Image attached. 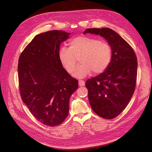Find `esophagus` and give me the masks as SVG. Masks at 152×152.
I'll return each instance as SVG.
<instances>
[{"label":"esophagus","instance_id":"1","mask_svg":"<svg viewBox=\"0 0 152 152\" xmlns=\"http://www.w3.org/2000/svg\"><path fill=\"white\" fill-rule=\"evenodd\" d=\"M79 86L80 87H83V86H85V83L84 80H79Z\"/></svg>","mask_w":152,"mask_h":152}]
</instances>
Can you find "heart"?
I'll list each match as a JSON object with an SVG mask.
<instances>
[{"mask_svg":"<svg viewBox=\"0 0 152 152\" xmlns=\"http://www.w3.org/2000/svg\"><path fill=\"white\" fill-rule=\"evenodd\" d=\"M80 63L75 69L73 76L83 78L92 72L98 75L108 68L112 59V49L105 42L88 36H79L69 42V48L62 46L58 50V58L68 73H72L76 58Z\"/></svg>","mask_w":152,"mask_h":152,"instance_id":"1","label":"heart"}]
</instances>
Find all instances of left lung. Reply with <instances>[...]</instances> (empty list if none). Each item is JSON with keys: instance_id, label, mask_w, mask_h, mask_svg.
Listing matches in <instances>:
<instances>
[{"instance_id": "obj_1", "label": "left lung", "mask_w": 152, "mask_h": 152, "mask_svg": "<svg viewBox=\"0 0 152 152\" xmlns=\"http://www.w3.org/2000/svg\"><path fill=\"white\" fill-rule=\"evenodd\" d=\"M87 33L103 37L112 49V59L106 70L86 83L92 110L100 117L112 119L125 109L134 94L136 56L131 46L112 29L87 28L84 34Z\"/></svg>"}]
</instances>
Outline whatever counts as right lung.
Returning a JSON list of instances; mask_svg holds the SVG:
<instances>
[{
	"label": "right lung",
	"mask_w": 152,
	"mask_h": 152,
	"mask_svg": "<svg viewBox=\"0 0 152 152\" xmlns=\"http://www.w3.org/2000/svg\"><path fill=\"white\" fill-rule=\"evenodd\" d=\"M70 34L54 30L36 35L18 60L23 102L36 119L49 126L60 125L67 117L70 96L78 87L77 80L58 58L60 45Z\"/></svg>",
	"instance_id": "obj_1"
}]
</instances>
